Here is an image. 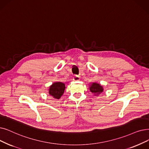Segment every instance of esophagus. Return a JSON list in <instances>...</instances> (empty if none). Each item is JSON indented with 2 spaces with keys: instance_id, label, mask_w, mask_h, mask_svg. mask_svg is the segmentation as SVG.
I'll use <instances>...</instances> for the list:
<instances>
[{
  "instance_id": "esophagus-1",
  "label": "esophagus",
  "mask_w": 149,
  "mask_h": 149,
  "mask_svg": "<svg viewBox=\"0 0 149 149\" xmlns=\"http://www.w3.org/2000/svg\"><path fill=\"white\" fill-rule=\"evenodd\" d=\"M73 80L74 81H79L80 80V77L79 75H75L73 77Z\"/></svg>"
}]
</instances>
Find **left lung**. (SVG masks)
Instances as JSON below:
<instances>
[{
	"label": "left lung",
	"instance_id": "obj_1",
	"mask_svg": "<svg viewBox=\"0 0 149 149\" xmlns=\"http://www.w3.org/2000/svg\"><path fill=\"white\" fill-rule=\"evenodd\" d=\"M89 89L91 91V92L92 93L95 94H99L103 92V89L102 86L98 83H93L91 85V87L89 88Z\"/></svg>",
	"mask_w": 149,
	"mask_h": 149
}]
</instances>
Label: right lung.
<instances>
[{
	"instance_id": "1",
	"label": "right lung",
	"mask_w": 149,
	"mask_h": 149,
	"mask_svg": "<svg viewBox=\"0 0 149 149\" xmlns=\"http://www.w3.org/2000/svg\"><path fill=\"white\" fill-rule=\"evenodd\" d=\"M65 89V84L61 82H56L50 86L49 93L55 99H59L63 94Z\"/></svg>"
}]
</instances>
